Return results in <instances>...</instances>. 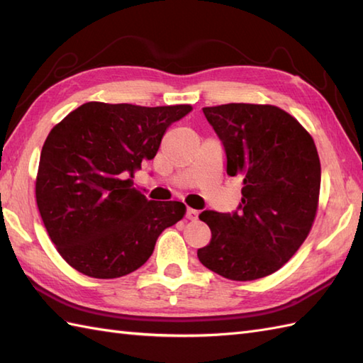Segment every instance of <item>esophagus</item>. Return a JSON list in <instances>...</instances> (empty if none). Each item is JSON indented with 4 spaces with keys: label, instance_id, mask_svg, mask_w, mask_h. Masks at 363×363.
I'll use <instances>...</instances> for the list:
<instances>
[{
    "label": "esophagus",
    "instance_id": "obj_1",
    "mask_svg": "<svg viewBox=\"0 0 363 363\" xmlns=\"http://www.w3.org/2000/svg\"><path fill=\"white\" fill-rule=\"evenodd\" d=\"M186 218L187 220H196L198 218V212L195 209H190V207H189L187 212H186Z\"/></svg>",
    "mask_w": 363,
    "mask_h": 363
}]
</instances>
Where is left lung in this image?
<instances>
[{
  "label": "left lung",
  "instance_id": "left-lung-1",
  "mask_svg": "<svg viewBox=\"0 0 363 363\" xmlns=\"http://www.w3.org/2000/svg\"><path fill=\"white\" fill-rule=\"evenodd\" d=\"M226 154V173L242 176L237 211H204L212 238L198 250L211 272L254 281L277 272L306 240L318 207L320 157L309 133L276 106L203 107Z\"/></svg>",
  "mask_w": 363,
  "mask_h": 363
}]
</instances>
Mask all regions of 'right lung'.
<instances>
[{
  "label": "right lung",
  "mask_w": 363,
  "mask_h": 363,
  "mask_svg": "<svg viewBox=\"0 0 363 363\" xmlns=\"http://www.w3.org/2000/svg\"><path fill=\"white\" fill-rule=\"evenodd\" d=\"M191 106L86 103L46 137L35 181L51 242L79 273L113 279L135 272L164 229L186 213L179 201H148L134 172Z\"/></svg>",
  "instance_id": "add662e5"
}]
</instances>
